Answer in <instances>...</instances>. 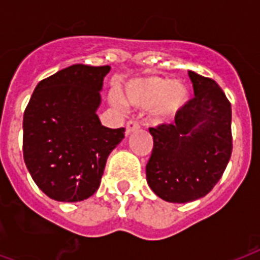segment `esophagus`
Instances as JSON below:
<instances>
[{
    "label": "esophagus",
    "instance_id": "34e87169",
    "mask_svg": "<svg viewBox=\"0 0 260 260\" xmlns=\"http://www.w3.org/2000/svg\"><path fill=\"white\" fill-rule=\"evenodd\" d=\"M139 122L136 120H129V121H126L125 124V131H126V135L131 134V132H134L135 129H138L139 128Z\"/></svg>",
    "mask_w": 260,
    "mask_h": 260
}]
</instances>
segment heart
Returning a JSON list of instances; mask_svg holds the SVG:
<instances>
[{
    "instance_id": "b5f03b06",
    "label": "heart",
    "mask_w": 260,
    "mask_h": 260,
    "mask_svg": "<svg viewBox=\"0 0 260 260\" xmlns=\"http://www.w3.org/2000/svg\"><path fill=\"white\" fill-rule=\"evenodd\" d=\"M125 95L131 105L142 109L156 108L159 116L170 117L187 101L189 89L181 82L151 77L143 81L131 82L125 87ZM110 101L114 105H121V98L117 93L110 94Z\"/></svg>"
}]
</instances>
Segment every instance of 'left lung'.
<instances>
[{
	"mask_svg": "<svg viewBox=\"0 0 260 260\" xmlns=\"http://www.w3.org/2000/svg\"><path fill=\"white\" fill-rule=\"evenodd\" d=\"M194 97L175 113L174 124L150 128L154 147L147 182L165 201L190 202L220 181L232 154L231 102L212 78L189 71Z\"/></svg>",
	"mask_w": 260,
	"mask_h": 260,
	"instance_id": "8db88e82",
	"label": "left lung"
}]
</instances>
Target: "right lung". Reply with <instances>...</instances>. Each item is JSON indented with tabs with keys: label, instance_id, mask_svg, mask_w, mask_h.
I'll return each instance as SVG.
<instances>
[{
	"label": "right lung",
	"instance_id": "1",
	"mask_svg": "<svg viewBox=\"0 0 260 260\" xmlns=\"http://www.w3.org/2000/svg\"><path fill=\"white\" fill-rule=\"evenodd\" d=\"M109 66L73 64L38 83L24 112L22 154L39 189L56 201L95 193L124 128H106L95 110Z\"/></svg>",
	"mask_w": 260,
	"mask_h": 260
}]
</instances>
